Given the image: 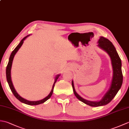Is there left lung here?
I'll return each mask as SVG.
<instances>
[{
	"instance_id": "1",
	"label": "left lung",
	"mask_w": 129,
	"mask_h": 129,
	"mask_svg": "<svg viewBox=\"0 0 129 129\" xmlns=\"http://www.w3.org/2000/svg\"><path fill=\"white\" fill-rule=\"evenodd\" d=\"M98 46L104 49V50H105L110 55L111 59L112 66L113 68V77L110 88L106 93L103 99L98 102H92V101H89L84 99L75 91L73 81H72L73 91L76 97L79 100L87 105L95 107L105 105L110 103L115 96L119 89L121 88L123 80V76L121 70V61L113 43L106 38L101 37L98 41Z\"/></svg>"
}]
</instances>
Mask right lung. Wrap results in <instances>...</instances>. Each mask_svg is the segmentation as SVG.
Masks as SVG:
<instances>
[{"instance_id":"right-lung-1","label":"right lung","mask_w":129,"mask_h":129,"mask_svg":"<svg viewBox=\"0 0 129 129\" xmlns=\"http://www.w3.org/2000/svg\"><path fill=\"white\" fill-rule=\"evenodd\" d=\"M29 35H27L25 37H24L23 39L21 40V42H20V43L18 45L16 46V47L15 48L12 54H11L10 57H9V62H8V64L7 65V69H6V76H7V81H8V83L9 84V86L10 87V89L11 90V91H12V92L13 93L14 95L16 97V98L18 99L19 101H21V103H23L24 104H28V105H39V104H42L43 103H44L45 101H46V100H48L49 98H50L52 94H53V90H54V87L55 86V84L56 81L57 80V79H58L59 75H57L56 78H55V80L54 83L53 85V87H52V89H51V91L50 92V94L48 95V96H46V98H45L43 100H41L39 101H28V100H26L25 99H24L23 98H21L20 95H19L16 91H15V90L14 89V87L13 86V85L12 83V80H11V75H10V70H11V68H12V62H13V58L14 57L15 54L16 53V52L18 51V50L20 48L21 45H22L23 43L24 42V40H25L26 38L29 37Z\"/></svg>"}]
</instances>
